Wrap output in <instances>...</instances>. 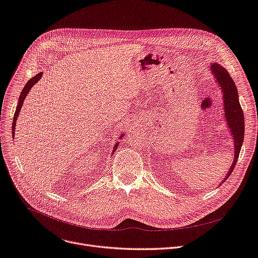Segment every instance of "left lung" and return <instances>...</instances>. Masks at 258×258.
<instances>
[{"label": "left lung", "instance_id": "1", "mask_svg": "<svg viewBox=\"0 0 258 258\" xmlns=\"http://www.w3.org/2000/svg\"><path fill=\"white\" fill-rule=\"evenodd\" d=\"M210 67L215 80L218 81L220 88L222 89L225 108L224 115L227 121V125L229 126L234 140V160L227 175L221 182L220 185H222L228 179L229 175L232 173L236 165V162L238 160L241 144L243 141V136H245V120H243V113L238 100L239 96L233 79L230 76V74L225 68H223L221 64L212 62Z\"/></svg>", "mask_w": 258, "mask_h": 258}]
</instances>
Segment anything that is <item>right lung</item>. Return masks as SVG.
<instances>
[{
	"mask_svg": "<svg viewBox=\"0 0 258 258\" xmlns=\"http://www.w3.org/2000/svg\"><path fill=\"white\" fill-rule=\"evenodd\" d=\"M42 76H43V73L40 72V73L36 74L34 77H32V78L28 81V83H27V84L25 85V87H24V89H23V91H22V93H21V96H20V98H19V102H18V106H17V111H16V113H15V117H13L12 135L15 134L16 122H17V120H18V117H19V114H20V111H21V107H22V105H23V103H24V100H25V98H26V96H27V94L29 93V91L31 90V88L37 83V81H38L40 78H42ZM122 136H124V135H121L120 138H121ZM117 146H118V143L115 144V146H114V148H113V153H115V151L117 150Z\"/></svg>",
	"mask_w": 258,
	"mask_h": 258,
	"instance_id": "1",
	"label": "right lung"
}]
</instances>
